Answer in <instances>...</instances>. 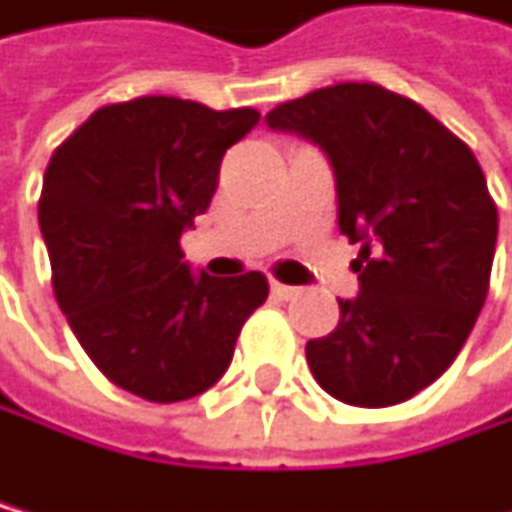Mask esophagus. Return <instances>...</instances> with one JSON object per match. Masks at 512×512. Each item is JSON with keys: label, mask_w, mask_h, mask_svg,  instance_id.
Returning <instances> with one entry per match:
<instances>
[{"label": "esophagus", "mask_w": 512, "mask_h": 512, "mask_svg": "<svg viewBox=\"0 0 512 512\" xmlns=\"http://www.w3.org/2000/svg\"><path fill=\"white\" fill-rule=\"evenodd\" d=\"M272 294L281 297V300H288V297H294V288L291 285H281V281H272Z\"/></svg>", "instance_id": "obj_1"}]
</instances>
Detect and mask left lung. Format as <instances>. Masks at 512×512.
Masks as SVG:
<instances>
[{"label":"left lung","mask_w":512,"mask_h":512,"mask_svg":"<svg viewBox=\"0 0 512 512\" xmlns=\"http://www.w3.org/2000/svg\"><path fill=\"white\" fill-rule=\"evenodd\" d=\"M266 123L326 154L339 231L361 243L358 297L307 342L316 383L361 408L412 399L456 361L488 297L497 208L475 154L415 100L358 81L278 104Z\"/></svg>","instance_id":"obj_1"}]
</instances>
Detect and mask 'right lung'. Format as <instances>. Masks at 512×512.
Returning a JSON list of instances; mask_svg holds the SVG:
<instances>
[{
  "label": "right lung",
  "instance_id": "add662e5",
  "mask_svg": "<svg viewBox=\"0 0 512 512\" xmlns=\"http://www.w3.org/2000/svg\"><path fill=\"white\" fill-rule=\"evenodd\" d=\"M259 123L250 107L180 97L100 107L62 142L40 193L53 291L88 358L148 402H183L231 367L262 272H193L180 237L205 215L224 151Z\"/></svg>",
  "mask_w": 512,
  "mask_h": 512
}]
</instances>
